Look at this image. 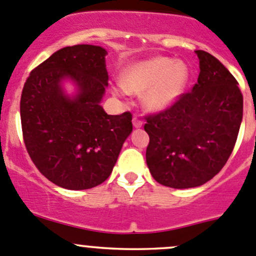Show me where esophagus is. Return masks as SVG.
Returning <instances> with one entry per match:
<instances>
[{
    "instance_id": "obj_1",
    "label": "esophagus",
    "mask_w": 256,
    "mask_h": 256,
    "mask_svg": "<svg viewBox=\"0 0 256 256\" xmlns=\"http://www.w3.org/2000/svg\"><path fill=\"white\" fill-rule=\"evenodd\" d=\"M132 125H134V128H141V126H142V121H141L140 118H132Z\"/></svg>"
}]
</instances>
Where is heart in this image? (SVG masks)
<instances>
[{"instance_id": "heart-1", "label": "heart", "mask_w": 256, "mask_h": 256, "mask_svg": "<svg viewBox=\"0 0 256 256\" xmlns=\"http://www.w3.org/2000/svg\"><path fill=\"white\" fill-rule=\"evenodd\" d=\"M188 82L187 64L167 56H154L124 69L121 82L114 88V92L118 96L144 92V106L152 112H162L177 102Z\"/></svg>"}]
</instances>
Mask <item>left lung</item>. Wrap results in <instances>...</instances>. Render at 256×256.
<instances>
[{"instance_id":"obj_1","label":"left lung","mask_w":256,"mask_h":256,"mask_svg":"<svg viewBox=\"0 0 256 256\" xmlns=\"http://www.w3.org/2000/svg\"><path fill=\"white\" fill-rule=\"evenodd\" d=\"M197 84L168 109L146 116V162L166 187L192 188L219 174L233 152L242 118V95L230 72L212 54L196 50Z\"/></svg>"}]
</instances>
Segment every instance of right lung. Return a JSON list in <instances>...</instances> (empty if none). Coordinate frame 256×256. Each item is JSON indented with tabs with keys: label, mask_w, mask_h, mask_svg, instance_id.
Wrapping results in <instances>:
<instances>
[{
	"label": "right lung",
	"mask_w": 256,
	"mask_h": 256,
	"mask_svg": "<svg viewBox=\"0 0 256 256\" xmlns=\"http://www.w3.org/2000/svg\"><path fill=\"white\" fill-rule=\"evenodd\" d=\"M106 50L78 44L52 54L33 69L20 96L26 148L40 174L66 190H89L112 174L132 115H108L100 105L109 76ZM70 80L77 94L61 84Z\"/></svg>",
	"instance_id": "obj_1"
}]
</instances>
